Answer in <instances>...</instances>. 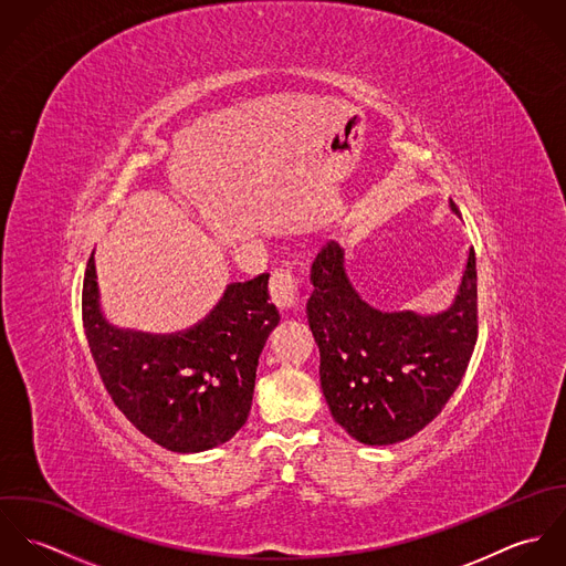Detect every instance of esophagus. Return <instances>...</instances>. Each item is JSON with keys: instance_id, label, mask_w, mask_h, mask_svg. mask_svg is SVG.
Masks as SVG:
<instances>
[{"instance_id": "34e87169", "label": "esophagus", "mask_w": 566, "mask_h": 566, "mask_svg": "<svg viewBox=\"0 0 566 566\" xmlns=\"http://www.w3.org/2000/svg\"><path fill=\"white\" fill-rule=\"evenodd\" d=\"M270 296L279 310H290L296 305V285L287 270H274L270 276Z\"/></svg>"}]
</instances>
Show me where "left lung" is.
<instances>
[{
  "label": "left lung",
  "mask_w": 566,
  "mask_h": 566,
  "mask_svg": "<svg viewBox=\"0 0 566 566\" xmlns=\"http://www.w3.org/2000/svg\"><path fill=\"white\" fill-rule=\"evenodd\" d=\"M451 209L458 213L453 200ZM307 321L321 348L331 416L364 444H395L427 427L458 390L478 342L475 252L449 310L379 312L348 281L344 250L328 242L312 265Z\"/></svg>",
  "instance_id": "1"
}]
</instances>
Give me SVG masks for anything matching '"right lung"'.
Returning <instances> with one entry per match:
<instances>
[{
  "label": "right lung",
  "mask_w": 566,
  "mask_h": 566,
  "mask_svg": "<svg viewBox=\"0 0 566 566\" xmlns=\"http://www.w3.org/2000/svg\"><path fill=\"white\" fill-rule=\"evenodd\" d=\"M268 276L227 285L193 326L155 335L104 318L93 254L82 285V323L102 384L153 442L198 453L231 440L248 420L259 355L281 316Z\"/></svg>",
  "instance_id": "1"
}]
</instances>
